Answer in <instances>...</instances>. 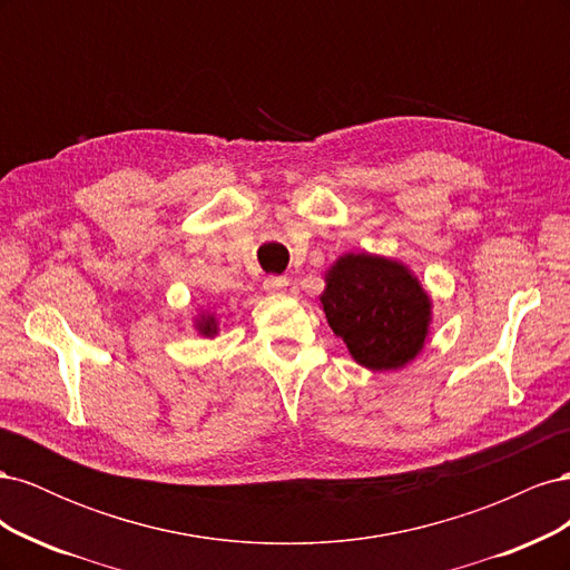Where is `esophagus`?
<instances>
[{
	"instance_id": "esophagus-1",
	"label": "esophagus",
	"mask_w": 570,
	"mask_h": 570,
	"mask_svg": "<svg viewBox=\"0 0 570 570\" xmlns=\"http://www.w3.org/2000/svg\"><path fill=\"white\" fill-rule=\"evenodd\" d=\"M287 285H289V281L285 278V275H268V278L264 281L266 292H283Z\"/></svg>"
}]
</instances>
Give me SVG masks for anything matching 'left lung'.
<instances>
[{
	"label": "left lung",
	"instance_id": "1",
	"mask_svg": "<svg viewBox=\"0 0 570 570\" xmlns=\"http://www.w3.org/2000/svg\"><path fill=\"white\" fill-rule=\"evenodd\" d=\"M321 306L356 364L371 371H396L416 358L433 321L416 275L366 252L344 254L327 268Z\"/></svg>",
	"mask_w": 570,
	"mask_h": 570
}]
</instances>
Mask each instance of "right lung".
Wrapping results in <instances>:
<instances>
[{"mask_svg":"<svg viewBox=\"0 0 570 570\" xmlns=\"http://www.w3.org/2000/svg\"><path fill=\"white\" fill-rule=\"evenodd\" d=\"M195 327L199 331V335H204V337H214L218 333V323H216L214 314H202L195 321Z\"/></svg>","mask_w":570,"mask_h":570,"instance_id":"add662e5","label":"right lung"}]
</instances>
